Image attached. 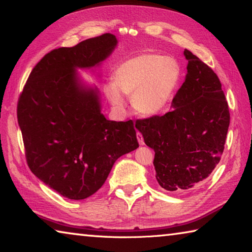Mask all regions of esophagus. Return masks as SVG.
I'll use <instances>...</instances> for the list:
<instances>
[{
    "instance_id": "obj_1",
    "label": "esophagus",
    "mask_w": 252,
    "mask_h": 252,
    "mask_svg": "<svg viewBox=\"0 0 252 252\" xmlns=\"http://www.w3.org/2000/svg\"><path fill=\"white\" fill-rule=\"evenodd\" d=\"M136 138H138V141H139V143L141 144V146H143V144H144L143 136H142V134H141V133H140V132H138V133H136Z\"/></svg>"
}]
</instances>
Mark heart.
<instances>
[{"label": "heart", "instance_id": "obj_1", "mask_svg": "<svg viewBox=\"0 0 252 252\" xmlns=\"http://www.w3.org/2000/svg\"><path fill=\"white\" fill-rule=\"evenodd\" d=\"M182 69L177 59L147 51L121 61L112 80L104 85L106 99L114 108L125 105L126 95L136 112L152 117L163 112L181 82Z\"/></svg>", "mask_w": 252, "mask_h": 252}]
</instances>
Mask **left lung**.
<instances>
[{"label":"left lung","mask_w":252,"mask_h":252,"mask_svg":"<svg viewBox=\"0 0 252 252\" xmlns=\"http://www.w3.org/2000/svg\"><path fill=\"white\" fill-rule=\"evenodd\" d=\"M186 80L164 116L136 120L144 142L156 152V178L163 189L189 190L207 179L222 156L230 123L220 80L185 50Z\"/></svg>","instance_id":"obj_1"}]
</instances>
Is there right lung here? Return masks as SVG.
I'll return each instance as SVG.
<instances>
[{
	"instance_id": "obj_1",
	"label": "right lung",
	"mask_w": 252,
	"mask_h": 252,
	"mask_svg": "<svg viewBox=\"0 0 252 252\" xmlns=\"http://www.w3.org/2000/svg\"><path fill=\"white\" fill-rule=\"evenodd\" d=\"M118 44L102 34L45 54L21 93L18 121L28 165L51 189L82 200L103 186L114 162L139 147L132 120H106L100 93L78 69L99 66Z\"/></svg>"
}]
</instances>
